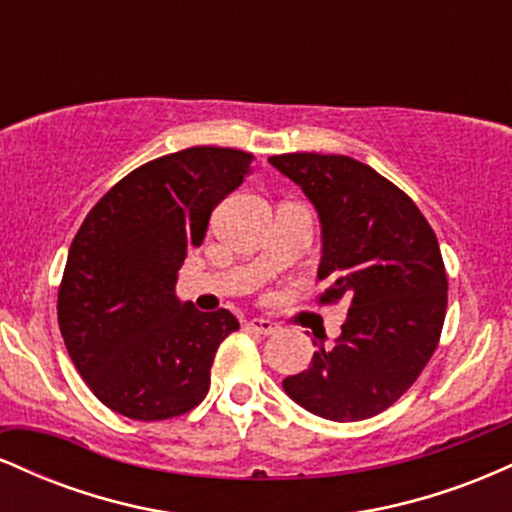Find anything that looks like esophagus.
Returning a JSON list of instances; mask_svg holds the SVG:
<instances>
[{"label":"esophagus","instance_id":"obj_1","mask_svg":"<svg viewBox=\"0 0 512 512\" xmlns=\"http://www.w3.org/2000/svg\"><path fill=\"white\" fill-rule=\"evenodd\" d=\"M248 330L257 334H274L279 330V325L272 320H267V317H252V320H248Z\"/></svg>","mask_w":512,"mask_h":512}]
</instances>
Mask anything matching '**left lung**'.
<instances>
[{
	"mask_svg": "<svg viewBox=\"0 0 512 512\" xmlns=\"http://www.w3.org/2000/svg\"><path fill=\"white\" fill-rule=\"evenodd\" d=\"M269 163L313 202L322 226L320 303L349 301L337 344H317L284 392L310 414L361 421L414 385L436 351L448 308L438 238L419 207L366 163L332 154H281Z\"/></svg>",
	"mask_w": 512,
	"mask_h": 512,
	"instance_id": "8db88e82",
	"label": "left lung"
}]
</instances>
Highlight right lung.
<instances>
[{
	"label": "right lung",
	"instance_id": "1",
	"mask_svg": "<svg viewBox=\"0 0 512 512\" xmlns=\"http://www.w3.org/2000/svg\"><path fill=\"white\" fill-rule=\"evenodd\" d=\"M250 163L221 146L156 158L105 192L74 236L57 320L81 378L117 414L173 419L207 397L216 349L238 320L178 301L175 281Z\"/></svg>",
	"mask_w": 512,
	"mask_h": 512
}]
</instances>
